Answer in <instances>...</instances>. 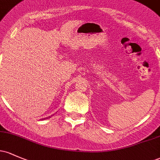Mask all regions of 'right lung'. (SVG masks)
Wrapping results in <instances>:
<instances>
[{"label": "right lung", "mask_w": 160, "mask_h": 160, "mask_svg": "<svg viewBox=\"0 0 160 160\" xmlns=\"http://www.w3.org/2000/svg\"><path fill=\"white\" fill-rule=\"evenodd\" d=\"M49 118V117H48ZM43 119H45V118H43Z\"/></svg>", "instance_id": "obj_1"}]
</instances>
